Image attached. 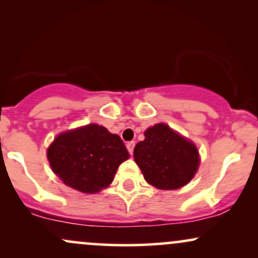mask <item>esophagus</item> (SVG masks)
<instances>
[{
    "label": "esophagus",
    "mask_w": 258,
    "mask_h": 258,
    "mask_svg": "<svg viewBox=\"0 0 258 258\" xmlns=\"http://www.w3.org/2000/svg\"><path fill=\"white\" fill-rule=\"evenodd\" d=\"M135 146H136V143H135V142H133V141H132V142H128V143L126 144L127 150H128V153L131 154V155L133 154V149H135Z\"/></svg>",
    "instance_id": "obj_1"
}]
</instances>
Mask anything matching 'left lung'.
Wrapping results in <instances>:
<instances>
[{"mask_svg":"<svg viewBox=\"0 0 258 258\" xmlns=\"http://www.w3.org/2000/svg\"><path fill=\"white\" fill-rule=\"evenodd\" d=\"M144 141L133 150L144 179L162 190H173L190 182L199 167V152L193 142L165 123L144 132Z\"/></svg>","mask_w":258,"mask_h":258,"instance_id":"1","label":"left lung"}]
</instances>
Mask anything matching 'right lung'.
<instances>
[{"mask_svg":"<svg viewBox=\"0 0 258 258\" xmlns=\"http://www.w3.org/2000/svg\"><path fill=\"white\" fill-rule=\"evenodd\" d=\"M128 156L122 139L97 123L60 133L47 150L53 172L67 185L87 194L110 184Z\"/></svg>","mask_w":258,"mask_h":258,"instance_id":"1","label":"right lung"}]
</instances>
